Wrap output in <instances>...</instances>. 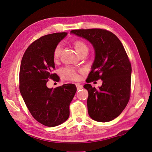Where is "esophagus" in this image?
I'll return each mask as SVG.
<instances>
[{
  "label": "esophagus",
  "mask_w": 152,
  "mask_h": 152,
  "mask_svg": "<svg viewBox=\"0 0 152 152\" xmlns=\"http://www.w3.org/2000/svg\"><path fill=\"white\" fill-rule=\"evenodd\" d=\"M76 88H77V90H80V89L83 88V86L79 84V83H76Z\"/></svg>",
  "instance_id": "esophagus-1"
}]
</instances>
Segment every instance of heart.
Instances as JSON below:
<instances>
[{
  "label": "heart",
  "instance_id": "b5f03b06",
  "mask_svg": "<svg viewBox=\"0 0 152 152\" xmlns=\"http://www.w3.org/2000/svg\"><path fill=\"white\" fill-rule=\"evenodd\" d=\"M75 49L80 55L85 53H88V47L85 42L81 40H76L73 43ZM62 51V48L60 44H58L53 50V58L54 60L56 61L60 57ZM81 70H76L71 67H65L60 69V75L62 78L65 80L76 81L79 79L78 72H81Z\"/></svg>",
  "mask_w": 152,
  "mask_h": 152
}]
</instances>
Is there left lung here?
<instances>
[{
    "mask_svg": "<svg viewBox=\"0 0 152 152\" xmlns=\"http://www.w3.org/2000/svg\"><path fill=\"white\" fill-rule=\"evenodd\" d=\"M87 39L95 49L96 57L87 83L102 80L96 89L84 85L88 92V115L96 121L108 122L119 116L129 102L132 67L119 39L104 29H75L71 31Z\"/></svg>",
    "mask_w": 152,
    "mask_h": 152,
    "instance_id": "obj_1",
    "label": "left lung"
}]
</instances>
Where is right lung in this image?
Segmentation results:
<instances>
[{
  "mask_svg": "<svg viewBox=\"0 0 152 152\" xmlns=\"http://www.w3.org/2000/svg\"><path fill=\"white\" fill-rule=\"evenodd\" d=\"M67 33L47 34L34 41L22 58L19 89L31 114L46 126L59 125L69 117V105L76 92L75 85L68 83L49 88V79L58 81L54 71L53 50Z\"/></svg>",
  "mask_w": 152,
  "mask_h": 152,
  "instance_id": "obj_1",
  "label": "right lung"
}]
</instances>
